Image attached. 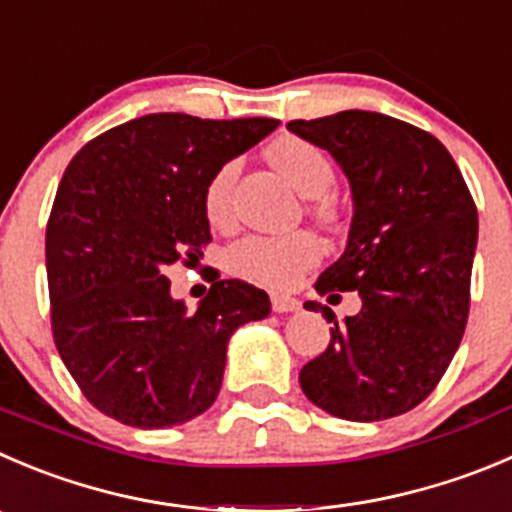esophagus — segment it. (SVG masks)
I'll return each instance as SVG.
<instances>
[{"instance_id":"34e87169","label":"esophagus","mask_w":512,"mask_h":512,"mask_svg":"<svg viewBox=\"0 0 512 512\" xmlns=\"http://www.w3.org/2000/svg\"><path fill=\"white\" fill-rule=\"evenodd\" d=\"M270 302H272V310L275 312H297L300 310V300H295V297H290V295H272L270 297Z\"/></svg>"}]
</instances>
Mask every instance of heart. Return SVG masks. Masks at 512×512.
I'll return each mask as SVG.
<instances>
[{"label":"heart","instance_id":"heart-1","mask_svg":"<svg viewBox=\"0 0 512 512\" xmlns=\"http://www.w3.org/2000/svg\"><path fill=\"white\" fill-rule=\"evenodd\" d=\"M272 165L292 182L300 195L322 197L335 182V167L325 150L302 137H280L267 150ZM235 160L225 162L212 172L202 192V210L210 225L227 227L232 220V190L237 180ZM315 212L330 217V205L325 200L315 202ZM322 247L310 232L292 235H247L227 250V270L237 277L257 282V285L290 287L297 277L312 265H317Z\"/></svg>","mask_w":512,"mask_h":512}]
</instances>
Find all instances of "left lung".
<instances>
[{
  "mask_svg": "<svg viewBox=\"0 0 512 512\" xmlns=\"http://www.w3.org/2000/svg\"><path fill=\"white\" fill-rule=\"evenodd\" d=\"M287 130L335 157L355 207L345 252L315 290L362 297L345 325L305 302L332 327L325 352L300 370L302 393L355 423L408 413L438 388L463 340L478 245L473 195L443 142L388 114L347 109L292 119Z\"/></svg>",
  "mask_w": 512,
  "mask_h": 512,
  "instance_id": "obj_1",
  "label": "left lung"
}]
</instances>
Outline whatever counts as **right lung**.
<instances>
[{
  "instance_id": "add662e5",
  "label": "right lung",
  "mask_w": 512,
  "mask_h": 512,
  "mask_svg": "<svg viewBox=\"0 0 512 512\" xmlns=\"http://www.w3.org/2000/svg\"><path fill=\"white\" fill-rule=\"evenodd\" d=\"M277 119L160 112L89 140L64 170L47 222V282L59 357L84 398L132 428H170L215 403L227 342L270 315L265 290L212 280L195 312L165 270L212 240L202 192Z\"/></svg>"
}]
</instances>
